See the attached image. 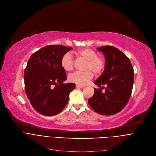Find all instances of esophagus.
<instances>
[{
  "instance_id": "esophagus-1",
  "label": "esophagus",
  "mask_w": 156,
  "mask_h": 156,
  "mask_svg": "<svg viewBox=\"0 0 156 156\" xmlns=\"http://www.w3.org/2000/svg\"><path fill=\"white\" fill-rule=\"evenodd\" d=\"M76 87L77 88H83L84 87V86H79V85H76Z\"/></svg>"
}]
</instances>
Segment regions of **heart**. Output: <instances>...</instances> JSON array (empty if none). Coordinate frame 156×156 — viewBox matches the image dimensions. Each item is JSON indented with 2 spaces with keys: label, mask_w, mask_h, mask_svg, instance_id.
I'll return each mask as SVG.
<instances>
[{
  "label": "heart",
  "mask_w": 156,
  "mask_h": 156,
  "mask_svg": "<svg viewBox=\"0 0 156 156\" xmlns=\"http://www.w3.org/2000/svg\"><path fill=\"white\" fill-rule=\"evenodd\" d=\"M75 55L86 61L85 64V72H76L69 76V81L77 85L84 86L93 77V73L99 74L101 72L105 66L104 59L97 55L96 52L91 48H86L75 52ZM60 65L62 68L66 72H70L73 69V62L71 56L67 53L62 57Z\"/></svg>",
  "instance_id": "heart-1"
}]
</instances>
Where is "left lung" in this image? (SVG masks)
<instances>
[{
  "label": "left lung",
  "instance_id": "1",
  "mask_svg": "<svg viewBox=\"0 0 156 156\" xmlns=\"http://www.w3.org/2000/svg\"><path fill=\"white\" fill-rule=\"evenodd\" d=\"M105 58L104 70L94 83V94L88 99L94 111L103 115H113L122 111L130 98L133 85L134 72L130 59L118 48L112 46L98 48ZM106 85L103 93L102 86Z\"/></svg>",
  "mask_w": 156,
  "mask_h": 156
}]
</instances>
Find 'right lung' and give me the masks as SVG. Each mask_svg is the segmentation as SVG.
<instances>
[{"instance_id": "right-lung-1", "label": "right lung", "mask_w": 156, "mask_h": 156, "mask_svg": "<svg viewBox=\"0 0 156 156\" xmlns=\"http://www.w3.org/2000/svg\"><path fill=\"white\" fill-rule=\"evenodd\" d=\"M73 48L47 46L33 53L24 70L26 95L36 112L45 116L60 113L67 105L75 84H63L66 72L60 65L62 57Z\"/></svg>"}]
</instances>
